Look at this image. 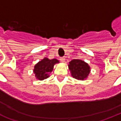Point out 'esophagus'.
Wrapping results in <instances>:
<instances>
[{"mask_svg":"<svg viewBox=\"0 0 121 121\" xmlns=\"http://www.w3.org/2000/svg\"><path fill=\"white\" fill-rule=\"evenodd\" d=\"M65 57H61V58H60V61L62 62V63H64V62H65Z\"/></svg>","mask_w":121,"mask_h":121,"instance_id":"obj_1","label":"esophagus"}]
</instances>
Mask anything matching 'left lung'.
<instances>
[{
    "instance_id": "8db88e82",
    "label": "left lung",
    "mask_w": 121,
    "mask_h": 121,
    "mask_svg": "<svg viewBox=\"0 0 121 121\" xmlns=\"http://www.w3.org/2000/svg\"><path fill=\"white\" fill-rule=\"evenodd\" d=\"M69 70L72 77L78 80H85L90 73V67L88 63L80 59H74L69 63Z\"/></svg>"
}]
</instances>
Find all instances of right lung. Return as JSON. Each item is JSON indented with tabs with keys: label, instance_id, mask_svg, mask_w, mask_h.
Returning <instances> with one entry per match:
<instances>
[{
	"label": "right lung",
	"instance_id": "add662e5",
	"mask_svg": "<svg viewBox=\"0 0 121 121\" xmlns=\"http://www.w3.org/2000/svg\"><path fill=\"white\" fill-rule=\"evenodd\" d=\"M59 63L58 60H49L44 57L34 66L33 72L36 79L42 81L49 78L50 73L52 72L54 65Z\"/></svg>",
	"mask_w": 121,
	"mask_h": 121
}]
</instances>
